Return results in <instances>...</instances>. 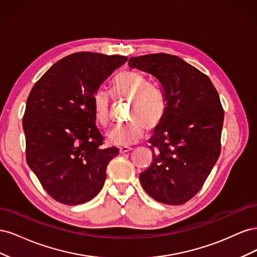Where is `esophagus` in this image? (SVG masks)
I'll return each instance as SVG.
<instances>
[{
  "label": "esophagus",
  "instance_id": "obj_1",
  "mask_svg": "<svg viewBox=\"0 0 257 257\" xmlns=\"http://www.w3.org/2000/svg\"><path fill=\"white\" fill-rule=\"evenodd\" d=\"M133 149H132L131 147H127V146H123V147H120L119 148V152L122 154V153H126V152H130Z\"/></svg>",
  "mask_w": 257,
  "mask_h": 257
}]
</instances>
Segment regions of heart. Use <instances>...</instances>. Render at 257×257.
Here are the masks:
<instances>
[{
  "label": "heart",
  "mask_w": 257,
  "mask_h": 257,
  "mask_svg": "<svg viewBox=\"0 0 257 257\" xmlns=\"http://www.w3.org/2000/svg\"><path fill=\"white\" fill-rule=\"evenodd\" d=\"M115 96L132 100L130 123L115 125L108 131L107 138L110 144L127 146L141 141L146 126L157 127L164 118L166 102L162 91L149 87V82L142 74L126 71L115 77L112 82ZM109 96L104 91H97L93 96V111L95 120L102 126L109 123Z\"/></svg>",
  "instance_id": "b5f03b06"
}]
</instances>
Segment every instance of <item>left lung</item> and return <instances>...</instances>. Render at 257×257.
Listing matches in <instances>:
<instances>
[{"instance_id": "1", "label": "left lung", "mask_w": 257, "mask_h": 257, "mask_svg": "<svg viewBox=\"0 0 257 257\" xmlns=\"http://www.w3.org/2000/svg\"><path fill=\"white\" fill-rule=\"evenodd\" d=\"M127 64L154 77L166 102L149 141L153 161L139 180L159 203L182 205L196 195L220 157L224 111L219 94L205 74L177 56L132 57Z\"/></svg>"}]
</instances>
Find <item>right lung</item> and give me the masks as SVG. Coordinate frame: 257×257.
<instances>
[{
    "label": "right lung",
    "instance_id": "obj_1",
    "mask_svg": "<svg viewBox=\"0 0 257 257\" xmlns=\"http://www.w3.org/2000/svg\"><path fill=\"white\" fill-rule=\"evenodd\" d=\"M126 57L77 52L53 64L31 90L22 126L27 163L43 188L64 205H79L102 190L118 148H102L93 96Z\"/></svg>",
    "mask_w": 257,
    "mask_h": 257
}]
</instances>
